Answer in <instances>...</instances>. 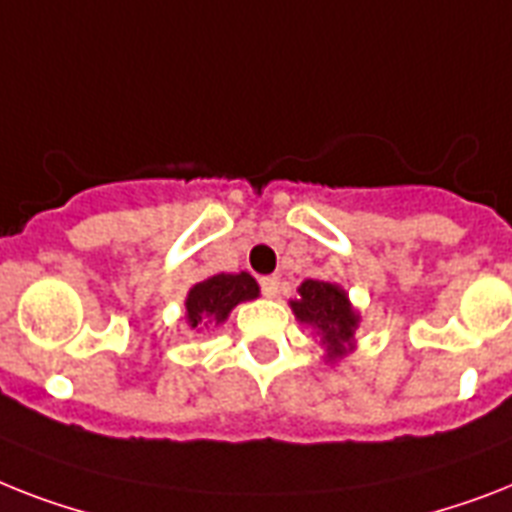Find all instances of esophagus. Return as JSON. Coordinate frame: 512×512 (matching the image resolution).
I'll return each mask as SVG.
<instances>
[{
  "label": "esophagus",
  "mask_w": 512,
  "mask_h": 512,
  "mask_svg": "<svg viewBox=\"0 0 512 512\" xmlns=\"http://www.w3.org/2000/svg\"><path fill=\"white\" fill-rule=\"evenodd\" d=\"M260 289H263L265 297H278V276L260 278Z\"/></svg>",
  "instance_id": "1"
}]
</instances>
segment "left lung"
Masks as SVG:
<instances>
[{
  "mask_svg": "<svg viewBox=\"0 0 512 512\" xmlns=\"http://www.w3.org/2000/svg\"><path fill=\"white\" fill-rule=\"evenodd\" d=\"M297 292L299 299H292L297 321L313 326L321 334L328 360H342L352 350L355 328L360 323V315L352 310L347 292L342 286L313 278H307Z\"/></svg>",
  "mask_w": 512,
  "mask_h": 512,
  "instance_id": "obj_1",
  "label": "left lung"
}]
</instances>
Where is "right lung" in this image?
<instances>
[{
  "mask_svg": "<svg viewBox=\"0 0 512 512\" xmlns=\"http://www.w3.org/2000/svg\"><path fill=\"white\" fill-rule=\"evenodd\" d=\"M260 286L249 273H218L199 281L186 294V321L191 328H207L223 323L239 302L257 299Z\"/></svg>",
  "mask_w": 512,
  "mask_h": 512,
  "instance_id": "add662e5",
  "label": "right lung"
}]
</instances>
